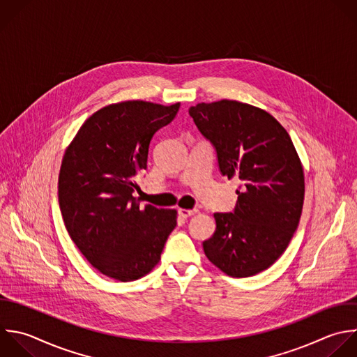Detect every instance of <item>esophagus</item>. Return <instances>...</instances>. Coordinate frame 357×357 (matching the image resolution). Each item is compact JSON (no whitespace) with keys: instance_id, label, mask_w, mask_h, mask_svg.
I'll return each instance as SVG.
<instances>
[{"instance_id":"1","label":"esophagus","mask_w":357,"mask_h":357,"mask_svg":"<svg viewBox=\"0 0 357 357\" xmlns=\"http://www.w3.org/2000/svg\"><path fill=\"white\" fill-rule=\"evenodd\" d=\"M198 213V209H178V215L184 219L190 218V216H194Z\"/></svg>"}]
</instances>
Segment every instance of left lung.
Segmentation results:
<instances>
[{
	"label": "left lung",
	"instance_id": "obj_1",
	"mask_svg": "<svg viewBox=\"0 0 357 357\" xmlns=\"http://www.w3.org/2000/svg\"><path fill=\"white\" fill-rule=\"evenodd\" d=\"M216 152L222 176L237 177L233 212L215 213L216 230L205 255L233 278L269 268L297 229L304 176L286 130L266 112L236 100L199 103L188 110Z\"/></svg>",
	"mask_w": 357,
	"mask_h": 357
}]
</instances>
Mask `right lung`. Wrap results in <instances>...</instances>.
<instances>
[{
    "mask_svg": "<svg viewBox=\"0 0 357 357\" xmlns=\"http://www.w3.org/2000/svg\"><path fill=\"white\" fill-rule=\"evenodd\" d=\"M178 109L180 103L142 100L103 107L84 123L64 155L59 202L66 227L85 258L109 278L130 282L146 275L177 225L174 209L139 206L134 194L153 135Z\"/></svg>",
    "mask_w": 357,
    "mask_h": 357,
    "instance_id": "right-lung-1",
    "label": "right lung"
}]
</instances>
